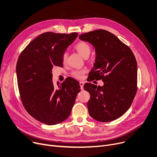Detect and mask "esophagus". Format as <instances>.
I'll return each instance as SVG.
<instances>
[{"label": "esophagus", "instance_id": "esophagus-1", "mask_svg": "<svg viewBox=\"0 0 157 157\" xmlns=\"http://www.w3.org/2000/svg\"><path fill=\"white\" fill-rule=\"evenodd\" d=\"M79 85H80V87H81V90H83V86H84V83L83 81H80L79 82Z\"/></svg>", "mask_w": 157, "mask_h": 157}]
</instances>
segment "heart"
I'll return each mask as SVG.
<instances>
[{"label": "heart", "instance_id": "b5f03b06", "mask_svg": "<svg viewBox=\"0 0 157 157\" xmlns=\"http://www.w3.org/2000/svg\"><path fill=\"white\" fill-rule=\"evenodd\" d=\"M74 48L76 49V50L84 58H87L91 52V48H90V45L84 41H80V42L78 43ZM67 53L64 52L62 54V59L63 63H65L67 61ZM86 71L85 69L81 70H74L72 72V76L77 79H82L83 77L84 74L85 73Z\"/></svg>", "mask_w": 157, "mask_h": 157}]
</instances>
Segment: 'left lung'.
I'll list each match as a JSON object with an SVG mask.
<instances>
[{"mask_svg": "<svg viewBox=\"0 0 157 157\" xmlns=\"http://www.w3.org/2000/svg\"><path fill=\"white\" fill-rule=\"evenodd\" d=\"M95 49V63L88 81L102 79V86L86 83L90 116L101 122L120 118L129 109L137 90V65L130 48L112 33L95 30L79 37ZM89 77V75H88Z\"/></svg>", "mask_w": 157, "mask_h": 157, "instance_id": "1", "label": "left lung"}]
</instances>
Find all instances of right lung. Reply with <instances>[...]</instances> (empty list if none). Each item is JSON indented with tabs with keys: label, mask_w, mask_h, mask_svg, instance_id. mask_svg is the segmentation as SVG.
<instances>
[{
	"label": "right lung",
	"mask_w": 157,
	"mask_h": 157,
	"mask_svg": "<svg viewBox=\"0 0 157 157\" xmlns=\"http://www.w3.org/2000/svg\"><path fill=\"white\" fill-rule=\"evenodd\" d=\"M71 34L45 32L26 46L16 63L18 86L22 104L36 120L48 125H56L71 114L79 82L69 78L56 88L52 81L54 66L62 67V54L78 37Z\"/></svg>",
	"instance_id": "right-lung-1"
}]
</instances>
